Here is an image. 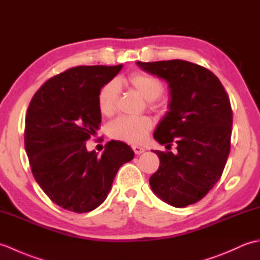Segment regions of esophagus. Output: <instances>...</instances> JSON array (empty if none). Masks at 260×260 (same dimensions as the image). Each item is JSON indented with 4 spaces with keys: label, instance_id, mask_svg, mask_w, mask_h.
<instances>
[{
    "label": "esophagus",
    "instance_id": "esophagus-1",
    "mask_svg": "<svg viewBox=\"0 0 260 260\" xmlns=\"http://www.w3.org/2000/svg\"><path fill=\"white\" fill-rule=\"evenodd\" d=\"M132 148H133V151H134V153L136 154V155H140V154H142L143 152H144L145 150L143 147H141V146H137V145H134V146H132Z\"/></svg>",
    "mask_w": 260,
    "mask_h": 260
}]
</instances>
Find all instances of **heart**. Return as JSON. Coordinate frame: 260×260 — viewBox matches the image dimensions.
Segmentation results:
<instances>
[{"instance_id":"b5f03b06","label":"heart","mask_w":260,"mask_h":260,"mask_svg":"<svg viewBox=\"0 0 260 260\" xmlns=\"http://www.w3.org/2000/svg\"><path fill=\"white\" fill-rule=\"evenodd\" d=\"M126 81L139 91L146 101L154 103L164 92V84L156 77L144 73H134L127 77ZM118 89L114 81L105 84L98 91L97 105L103 115L114 113L117 102ZM153 121L147 116H120L108 126L110 137L128 143H140L151 131Z\"/></svg>"}]
</instances>
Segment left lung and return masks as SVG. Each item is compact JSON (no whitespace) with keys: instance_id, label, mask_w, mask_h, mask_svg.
<instances>
[{"instance_id":"1","label":"left lung","mask_w":260,"mask_h":260,"mask_svg":"<svg viewBox=\"0 0 260 260\" xmlns=\"http://www.w3.org/2000/svg\"><path fill=\"white\" fill-rule=\"evenodd\" d=\"M140 67L165 79L170 112L154 133L168 150L155 151L158 170L150 178L163 201L184 208L200 201L220 180L230 153L233 109L221 81L212 71L185 60L142 62Z\"/></svg>"}]
</instances>
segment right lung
I'll use <instances>...</instances> for the list:
<instances>
[{"label": "right lung", "instance_id": "add662e5", "mask_svg": "<svg viewBox=\"0 0 260 260\" xmlns=\"http://www.w3.org/2000/svg\"><path fill=\"white\" fill-rule=\"evenodd\" d=\"M118 66H78L47 80L27 107L24 146L32 174L59 207L89 212L107 198L118 169L134 157L123 142L110 141L102 156L88 152L102 115L97 96Z\"/></svg>", "mask_w": 260, "mask_h": 260}]
</instances>
